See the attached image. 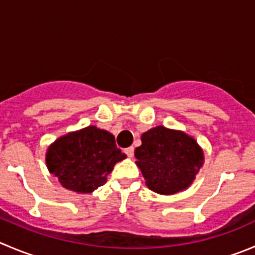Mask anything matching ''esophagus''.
<instances>
[{
    "label": "esophagus",
    "instance_id": "1",
    "mask_svg": "<svg viewBox=\"0 0 255 255\" xmlns=\"http://www.w3.org/2000/svg\"><path fill=\"white\" fill-rule=\"evenodd\" d=\"M125 153H126V154L128 155V157L132 158V157H133V153H134V148H133V147H128V148H126V149H125Z\"/></svg>",
    "mask_w": 255,
    "mask_h": 255
}]
</instances>
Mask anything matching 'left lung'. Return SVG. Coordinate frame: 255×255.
I'll return each mask as SVG.
<instances>
[{"instance_id": "obj_1", "label": "left lung", "mask_w": 255, "mask_h": 255, "mask_svg": "<svg viewBox=\"0 0 255 255\" xmlns=\"http://www.w3.org/2000/svg\"><path fill=\"white\" fill-rule=\"evenodd\" d=\"M140 140L135 164L150 190L172 196L192 185L204 164L203 149L192 135L157 126L143 133Z\"/></svg>"}]
</instances>
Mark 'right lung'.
<instances>
[{"instance_id":"1","label":"right lung","mask_w":255,"mask_h":255,"mask_svg":"<svg viewBox=\"0 0 255 255\" xmlns=\"http://www.w3.org/2000/svg\"><path fill=\"white\" fill-rule=\"evenodd\" d=\"M126 158L112 133L88 126L51 143L46 152V165L62 187L87 194L105 184L116 163Z\"/></svg>"}]
</instances>
